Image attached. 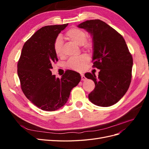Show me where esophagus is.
I'll return each mask as SVG.
<instances>
[{
    "label": "esophagus",
    "instance_id": "esophagus-1",
    "mask_svg": "<svg viewBox=\"0 0 149 149\" xmlns=\"http://www.w3.org/2000/svg\"><path fill=\"white\" fill-rule=\"evenodd\" d=\"M81 80H83V81H85L86 79V78L85 77L84 75V74H83V73H81Z\"/></svg>",
    "mask_w": 149,
    "mask_h": 149
}]
</instances>
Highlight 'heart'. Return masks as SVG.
I'll return each mask as SVG.
<instances>
[{"instance_id": "heart-1", "label": "heart", "mask_w": 149, "mask_h": 149, "mask_svg": "<svg viewBox=\"0 0 149 149\" xmlns=\"http://www.w3.org/2000/svg\"><path fill=\"white\" fill-rule=\"evenodd\" d=\"M67 38L71 42L83 48L89 49L91 48V43L86 41L87 34L85 31L78 28H73L70 29L66 33ZM54 49L57 56H61L62 54V38L59 36L55 40L54 43ZM88 62V57L86 55H82L76 58L70 59L68 61V66L76 71L83 70L85 65Z\"/></svg>"}]
</instances>
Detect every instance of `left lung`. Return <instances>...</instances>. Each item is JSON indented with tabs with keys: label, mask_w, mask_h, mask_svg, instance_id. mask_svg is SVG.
Wrapping results in <instances>:
<instances>
[{
	"label": "left lung",
	"mask_w": 149,
	"mask_h": 149,
	"mask_svg": "<svg viewBox=\"0 0 149 149\" xmlns=\"http://www.w3.org/2000/svg\"><path fill=\"white\" fill-rule=\"evenodd\" d=\"M91 34L93 66L100 70L98 76L86 73L95 88L88 95L94 104L109 107L118 102L127 92L131 82L133 60L124 38L100 20H86L78 25Z\"/></svg>",
	"instance_id": "1"
}]
</instances>
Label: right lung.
<instances>
[{"mask_svg":"<svg viewBox=\"0 0 149 149\" xmlns=\"http://www.w3.org/2000/svg\"><path fill=\"white\" fill-rule=\"evenodd\" d=\"M68 24L45 26L26 41L17 66L21 88L34 105L47 111H56L68 100L71 89L81 81L80 74L67 70L61 79L52 75L53 63L58 61L54 43Z\"/></svg>","mask_w":149,"mask_h":149,"instance_id":"1","label":"right lung"}]
</instances>
